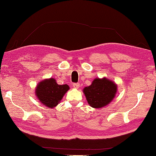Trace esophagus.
<instances>
[{
  "mask_svg": "<svg viewBox=\"0 0 156 156\" xmlns=\"http://www.w3.org/2000/svg\"><path fill=\"white\" fill-rule=\"evenodd\" d=\"M79 86H80L79 83H73V87L74 88H78Z\"/></svg>",
  "mask_w": 156,
  "mask_h": 156,
  "instance_id": "34e87169",
  "label": "esophagus"
}]
</instances>
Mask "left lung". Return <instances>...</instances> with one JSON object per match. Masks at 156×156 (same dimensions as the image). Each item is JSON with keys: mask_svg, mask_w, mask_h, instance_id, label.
<instances>
[{"mask_svg": "<svg viewBox=\"0 0 156 156\" xmlns=\"http://www.w3.org/2000/svg\"><path fill=\"white\" fill-rule=\"evenodd\" d=\"M117 91V85L107 78H96L89 87L84 88L87 101L91 107L101 108L112 101Z\"/></svg>", "mask_w": 156, "mask_h": 156, "instance_id": "obj_1", "label": "left lung"}]
</instances>
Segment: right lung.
Returning <instances> with one entry per match:
<instances>
[{
	"label": "right lung",
	"instance_id": "obj_1",
	"mask_svg": "<svg viewBox=\"0 0 156 156\" xmlns=\"http://www.w3.org/2000/svg\"><path fill=\"white\" fill-rule=\"evenodd\" d=\"M69 89L67 85H60L55 79L50 78L39 84L36 89V95L42 104L53 108L58 104Z\"/></svg>",
	"mask_w": 156,
	"mask_h": 156
}]
</instances>
